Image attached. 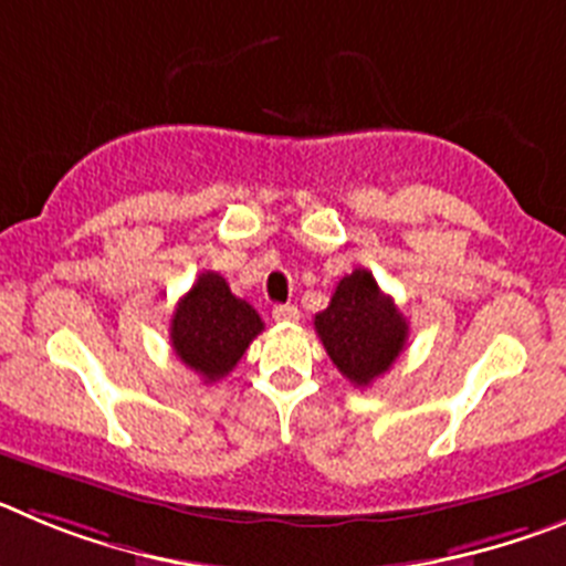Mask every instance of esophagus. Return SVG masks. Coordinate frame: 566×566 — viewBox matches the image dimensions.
I'll return each mask as SVG.
<instances>
[{
    "mask_svg": "<svg viewBox=\"0 0 566 566\" xmlns=\"http://www.w3.org/2000/svg\"><path fill=\"white\" fill-rule=\"evenodd\" d=\"M273 318H276L279 324H295V321L302 318V313H298L295 304H279V307H273Z\"/></svg>",
    "mask_w": 566,
    "mask_h": 566,
    "instance_id": "1",
    "label": "esophagus"
}]
</instances>
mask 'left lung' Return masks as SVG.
<instances>
[{
    "mask_svg": "<svg viewBox=\"0 0 566 566\" xmlns=\"http://www.w3.org/2000/svg\"><path fill=\"white\" fill-rule=\"evenodd\" d=\"M315 333L349 384L369 386L403 353L409 324L375 276L355 268L338 282L329 307L315 315Z\"/></svg>",
    "mask_w": 566,
    "mask_h": 566,
    "instance_id": "1",
    "label": "left lung"
}]
</instances>
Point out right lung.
I'll list each match as a JSON object with an SVG mask.
<instances>
[{
  "label": "right lung",
  "mask_w": 566,
  "mask_h": 566,
  "mask_svg": "<svg viewBox=\"0 0 566 566\" xmlns=\"http://www.w3.org/2000/svg\"><path fill=\"white\" fill-rule=\"evenodd\" d=\"M262 329L256 310L237 298L220 273L206 271L177 302L169 338L177 358L213 384L239 364Z\"/></svg>",
  "instance_id": "obj_1"
}]
</instances>
